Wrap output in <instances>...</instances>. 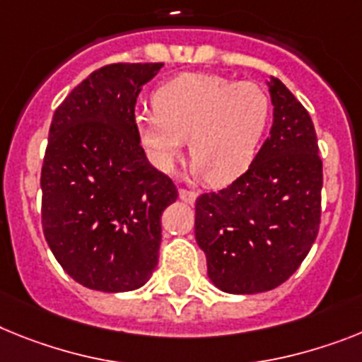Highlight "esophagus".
<instances>
[{
	"instance_id": "1",
	"label": "esophagus",
	"mask_w": 362,
	"mask_h": 362,
	"mask_svg": "<svg viewBox=\"0 0 362 362\" xmlns=\"http://www.w3.org/2000/svg\"><path fill=\"white\" fill-rule=\"evenodd\" d=\"M178 197H180V200L187 202V204H193V202H195V200H197V193H195V191L180 189V191H178Z\"/></svg>"
}]
</instances>
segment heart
I'll return each instance as SVG.
<instances>
[{"instance_id":"1","label":"heart","mask_w":362,"mask_h":362,"mask_svg":"<svg viewBox=\"0 0 362 362\" xmlns=\"http://www.w3.org/2000/svg\"><path fill=\"white\" fill-rule=\"evenodd\" d=\"M153 114H139L136 138L158 171L171 173L189 144L193 173L223 186L248 171L270 121V99L254 83L186 73L160 86Z\"/></svg>"}]
</instances>
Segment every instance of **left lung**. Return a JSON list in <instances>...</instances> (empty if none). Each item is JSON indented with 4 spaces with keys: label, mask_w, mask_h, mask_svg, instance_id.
<instances>
[{
    "label": "left lung",
    "mask_w": 362,
    "mask_h": 362,
    "mask_svg": "<svg viewBox=\"0 0 362 362\" xmlns=\"http://www.w3.org/2000/svg\"><path fill=\"white\" fill-rule=\"evenodd\" d=\"M274 119L256 160L195 204L208 278L230 294L276 289L294 274L320 226L322 160L308 110L279 78L267 81Z\"/></svg>",
    "instance_id": "8db88e82"
}]
</instances>
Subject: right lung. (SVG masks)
Segmentation results:
<instances>
[{"instance_id": "add662e5", "label": "right lung", "mask_w": 362, "mask_h": 362, "mask_svg": "<svg viewBox=\"0 0 362 362\" xmlns=\"http://www.w3.org/2000/svg\"><path fill=\"white\" fill-rule=\"evenodd\" d=\"M163 64L97 69L54 110L42 165V226L62 269L103 293L139 289L153 276L162 214L178 197L136 138L141 88Z\"/></svg>"}]
</instances>
